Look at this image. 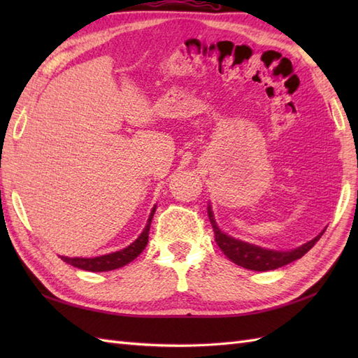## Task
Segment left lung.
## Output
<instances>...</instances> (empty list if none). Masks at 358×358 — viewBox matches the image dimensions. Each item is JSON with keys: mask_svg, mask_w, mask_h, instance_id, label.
I'll return each mask as SVG.
<instances>
[{"mask_svg": "<svg viewBox=\"0 0 358 358\" xmlns=\"http://www.w3.org/2000/svg\"><path fill=\"white\" fill-rule=\"evenodd\" d=\"M208 215L210 220L212 229H214V234H215V241L218 248L223 250V254L235 264L241 266V268L258 271V272L278 269L281 266L299 260V258L305 255L310 248H314L315 243L320 240V237L326 231L323 229L314 240L305 243V245H301L300 248L289 250V252H281V250L264 249L260 246L250 245V243H245V241L229 237V235H226L224 232L218 229L214 218V212H212L210 206H208Z\"/></svg>", "mask_w": 358, "mask_h": 358, "instance_id": "1", "label": "left lung"}]
</instances>
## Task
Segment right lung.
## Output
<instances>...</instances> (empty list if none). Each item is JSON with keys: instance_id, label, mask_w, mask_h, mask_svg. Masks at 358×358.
<instances>
[{"instance_id": "1", "label": "right lung", "mask_w": 358, "mask_h": 358, "mask_svg": "<svg viewBox=\"0 0 358 358\" xmlns=\"http://www.w3.org/2000/svg\"><path fill=\"white\" fill-rule=\"evenodd\" d=\"M155 214V206L152 209L148 224L144 227V231L141 232V235L136 238L132 245H129L127 248L117 250V252H112L108 255H101V257H94V258H80V257H62V260L69 263L75 268L78 269H85V271H92V272H104V271H113L118 269L121 266H124L127 263H131L132 260H135L138 257L143 249L146 248L148 241H149V229H150V223L152 218H154Z\"/></svg>"}]
</instances>
